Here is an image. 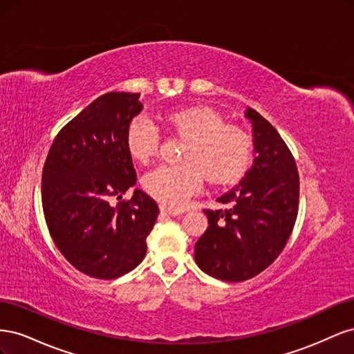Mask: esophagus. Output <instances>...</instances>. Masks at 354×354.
<instances>
[{
  "mask_svg": "<svg viewBox=\"0 0 354 354\" xmlns=\"http://www.w3.org/2000/svg\"><path fill=\"white\" fill-rule=\"evenodd\" d=\"M160 212L165 214V216H180V214H183V211L181 209H173L168 207H160Z\"/></svg>",
  "mask_w": 354,
  "mask_h": 354,
  "instance_id": "34e87169",
  "label": "esophagus"
}]
</instances>
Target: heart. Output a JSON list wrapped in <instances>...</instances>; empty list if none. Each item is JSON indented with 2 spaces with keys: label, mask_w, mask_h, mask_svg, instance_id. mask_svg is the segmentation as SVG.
<instances>
[{
  "label": "heart",
  "mask_w": 354,
  "mask_h": 354,
  "mask_svg": "<svg viewBox=\"0 0 354 354\" xmlns=\"http://www.w3.org/2000/svg\"><path fill=\"white\" fill-rule=\"evenodd\" d=\"M164 125L186 140L180 162L183 165L158 167L143 178V187L162 205L181 209L202 185L224 186L239 180L252 160V138L243 128L229 125L209 108L190 106L164 115ZM159 134L142 118L127 127L125 149L138 164H147L158 153Z\"/></svg>",
  "instance_id": "1"
}]
</instances>
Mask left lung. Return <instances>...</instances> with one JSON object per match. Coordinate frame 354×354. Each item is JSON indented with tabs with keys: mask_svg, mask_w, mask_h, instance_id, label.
I'll return each mask as SVG.
<instances>
[{
	"mask_svg": "<svg viewBox=\"0 0 354 354\" xmlns=\"http://www.w3.org/2000/svg\"><path fill=\"white\" fill-rule=\"evenodd\" d=\"M257 156L241 183L217 201L224 209H203L208 229L195 245V261L207 274L242 282L267 269L285 248L298 214L295 159L276 128L251 108Z\"/></svg>",
	"mask_w": 354,
	"mask_h": 354,
	"instance_id": "left-lung-1",
	"label": "left lung"
}]
</instances>
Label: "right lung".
<instances>
[{
	"label": "right lung",
	"instance_id": "right-lung-1",
	"mask_svg": "<svg viewBox=\"0 0 354 354\" xmlns=\"http://www.w3.org/2000/svg\"><path fill=\"white\" fill-rule=\"evenodd\" d=\"M138 93H106L73 118L53 142L42 168V209L50 236L81 273L115 279L140 264L158 203L136 189L125 131L143 104Z\"/></svg>",
	"mask_w": 354,
	"mask_h": 354
}]
</instances>
